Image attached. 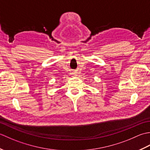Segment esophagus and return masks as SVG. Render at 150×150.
Returning <instances> with one entry per match:
<instances>
[{"label": "esophagus", "mask_w": 150, "mask_h": 150, "mask_svg": "<svg viewBox=\"0 0 150 150\" xmlns=\"http://www.w3.org/2000/svg\"><path fill=\"white\" fill-rule=\"evenodd\" d=\"M72 75L75 76V75H76V73H72Z\"/></svg>", "instance_id": "esophagus-1"}]
</instances>
